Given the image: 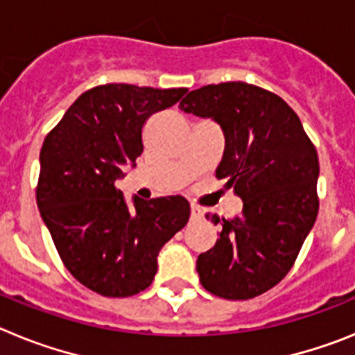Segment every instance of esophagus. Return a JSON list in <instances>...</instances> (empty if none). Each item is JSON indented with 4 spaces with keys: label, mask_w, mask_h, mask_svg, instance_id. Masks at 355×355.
I'll use <instances>...</instances> for the list:
<instances>
[{
    "label": "esophagus",
    "mask_w": 355,
    "mask_h": 355,
    "mask_svg": "<svg viewBox=\"0 0 355 355\" xmlns=\"http://www.w3.org/2000/svg\"><path fill=\"white\" fill-rule=\"evenodd\" d=\"M190 215H192V220H199V218H202V209H200L199 206H192Z\"/></svg>",
    "instance_id": "obj_1"
}]
</instances>
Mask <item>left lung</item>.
<instances>
[{"label":"left lung","instance_id":"1","mask_svg":"<svg viewBox=\"0 0 355 355\" xmlns=\"http://www.w3.org/2000/svg\"><path fill=\"white\" fill-rule=\"evenodd\" d=\"M180 108L220 126L225 147L216 178L243 200L240 216H211L222 231L197 258L200 284L222 299L258 297L283 281L315 225V146L286 101L243 81L192 90Z\"/></svg>","mask_w":355,"mask_h":355}]
</instances>
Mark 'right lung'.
Here are the masks:
<instances>
[{
    "mask_svg": "<svg viewBox=\"0 0 355 355\" xmlns=\"http://www.w3.org/2000/svg\"><path fill=\"white\" fill-rule=\"evenodd\" d=\"M187 89L99 85L81 94L40 149L37 206L62 261L83 286L105 297L146 290L162 247L187 225L181 196L128 206L115 181L142 155V130Z\"/></svg>",
    "mask_w": 355,
    "mask_h": 355,
    "instance_id": "1",
    "label": "right lung"
}]
</instances>
